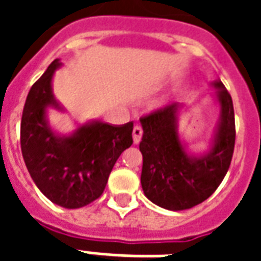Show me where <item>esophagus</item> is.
<instances>
[{
  "label": "esophagus",
  "mask_w": 261,
  "mask_h": 261,
  "mask_svg": "<svg viewBox=\"0 0 261 261\" xmlns=\"http://www.w3.org/2000/svg\"><path fill=\"white\" fill-rule=\"evenodd\" d=\"M142 138V128L140 125H136L134 130H133V140H134V144H138L141 141Z\"/></svg>",
  "instance_id": "34e87169"
}]
</instances>
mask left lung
Listing matches in <instances>:
<instances>
[{
  "mask_svg": "<svg viewBox=\"0 0 261 261\" xmlns=\"http://www.w3.org/2000/svg\"><path fill=\"white\" fill-rule=\"evenodd\" d=\"M214 86L219 89L221 123L215 144L205 156L190 158L179 141V103L166 105L140 119L144 130L140 142L142 190L159 207L172 211L194 207L218 189L229 169L236 137L233 103L222 82H214Z\"/></svg>",
  "mask_w": 261,
  "mask_h": 261,
  "instance_id": "obj_1",
  "label": "left lung"
}]
</instances>
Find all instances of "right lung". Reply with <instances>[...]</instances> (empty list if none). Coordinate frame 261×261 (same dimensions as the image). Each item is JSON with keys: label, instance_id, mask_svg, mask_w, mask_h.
<instances>
[{"label": "right lung", "instance_id": "right-lung-1", "mask_svg": "<svg viewBox=\"0 0 261 261\" xmlns=\"http://www.w3.org/2000/svg\"><path fill=\"white\" fill-rule=\"evenodd\" d=\"M59 60L33 84L20 121V149L39 190L64 208L85 207L102 196L109 175L123 151L133 144V123L84 125L71 137L48 128L44 109L59 106L51 93Z\"/></svg>", "mask_w": 261, "mask_h": 261}]
</instances>
